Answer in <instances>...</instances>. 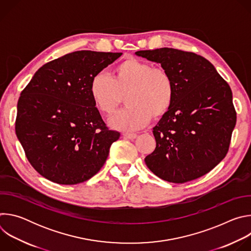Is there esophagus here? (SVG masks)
<instances>
[{"instance_id":"34e87169","label":"esophagus","mask_w":251,"mask_h":251,"mask_svg":"<svg viewBox=\"0 0 251 251\" xmlns=\"http://www.w3.org/2000/svg\"><path fill=\"white\" fill-rule=\"evenodd\" d=\"M123 136L127 139H130V140H134L137 138V134L136 133H124Z\"/></svg>"}]
</instances>
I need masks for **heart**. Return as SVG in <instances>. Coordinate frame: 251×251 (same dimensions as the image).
Segmentation results:
<instances>
[{
    "label": "heart",
    "mask_w": 251,
    "mask_h": 251,
    "mask_svg": "<svg viewBox=\"0 0 251 251\" xmlns=\"http://www.w3.org/2000/svg\"><path fill=\"white\" fill-rule=\"evenodd\" d=\"M127 93L126 108L108 120L110 127L133 131L159 119L170 110L175 98V83L168 71L132 56L120 60L112 69L111 78L105 74L95 75L89 84V95L97 110L112 114Z\"/></svg>",
    "instance_id": "obj_1"
}]
</instances>
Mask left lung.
<instances>
[{
	"label": "left lung",
	"mask_w": 251,
	"mask_h": 251,
	"mask_svg": "<svg viewBox=\"0 0 251 251\" xmlns=\"http://www.w3.org/2000/svg\"><path fill=\"white\" fill-rule=\"evenodd\" d=\"M135 54L160 63L175 83L171 108L153 128L156 149L145 163L164 181L196 180L228 151L236 123L231 89L207 59L194 52L162 48Z\"/></svg>",
	"instance_id": "1"
}]
</instances>
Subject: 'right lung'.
I'll return each instance as SVG.
<instances>
[{
    "mask_svg": "<svg viewBox=\"0 0 251 251\" xmlns=\"http://www.w3.org/2000/svg\"><path fill=\"white\" fill-rule=\"evenodd\" d=\"M122 52L78 50L43 65L18 101L16 134L40 175L59 185L85 182L120 133L109 130L89 95L91 78Z\"/></svg>",
    "mask_w": 251,
    "mask_h": 251,
    "instance_id": "right-lung-1",
    "label": "right lung"
}]
</instances>
